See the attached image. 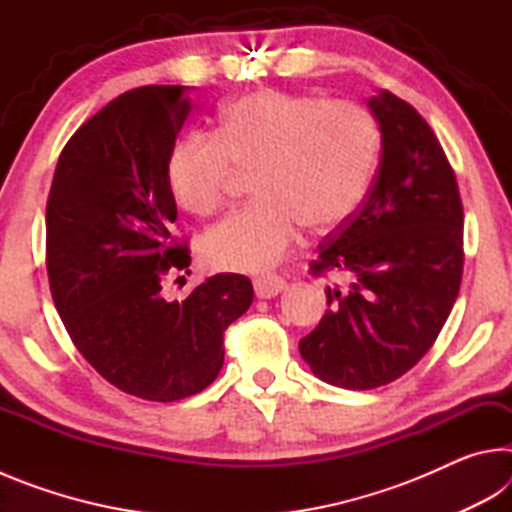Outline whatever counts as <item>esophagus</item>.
Returning a JSON list of instances; mask_svg holds the SVG:
<instances>
[{
	"label": "esophagus",
	"instance_id": "obj_1",
	"mask_svg": "<svg viewBox=\"0 0 512 512\" xmlns=\"http://www.w3.org/2000/svg\"><path fill=\"white\" fill-rule=\"evenodd\" d=\"M253 284H255L257 298H273V296H277V293H282L284 289H287V282H284V277H280V275L257 277Z\"/></svg>",
	"mask_w": 512,
	"mask_h": 512
}]
</instances>
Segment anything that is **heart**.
Returning <instances> with one entry per match:
<instances>
[{"mask_svg": "<svg viewBox=\"0 0 512 512\" xmlns=\"http://www.w3.org/2000/svg\"><path fill=\"white\" fill-rule=\"evenodd\" d=\"M381 131L370 112L318 94L257 88L225 103L214 135H187L167 158L176 203L219 212L232 169L248 171L255 201L205 232L203 257L228 271H264L300 228L325 235L352 219L375 178Z\"/></svg>", "mask_w": 512, "mask_h": 512, "instance_id": "1", "label": "heart"}]
</instances>
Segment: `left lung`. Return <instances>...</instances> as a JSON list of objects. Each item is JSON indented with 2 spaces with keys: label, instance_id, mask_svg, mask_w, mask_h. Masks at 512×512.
<instances>
[{
  "label": "left lung",
  "instance_id": "8db88e82",
  "mask_svg": "<svg viewBox=\"0 0 512 512\" xmlns=\"http://www.w3.org/2000/svg\"><path fill=\"white\" fill-rule=\"evenodd\" d=\"M381 162L352 219L309 264L336 275L327 311L300 354L327 384L370 391L409 372L436 343L463 277V203L452 164L411 103L391 92L368 101Z\"/></svg>",
  "mask_w": 512,
  "mask_h": 512
}]
</instances>
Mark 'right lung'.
Wrapping results in <instances>:
<instances>
[{
    "label": "right lung",
    "mask_w": 512,
    "mask_h": 512,
    "mask_svg": "<svg viewBox=\"0 0 512 512\" xmlns=\"http://www.w3.org/2000/svg\"><path fill=\"white\" fill-rule=\"evenodd\" d=\"M189 110L185 85L121 94L69 137L47 198L49 289L69 339L103 379L149 402L210 386L223 332L253 302L239 273L207 277L185 300L164 296L192 262L187 239L171 232L167 183Z\"/></svg>",
    "instance_id": "add662e5"
}]
</instances>
